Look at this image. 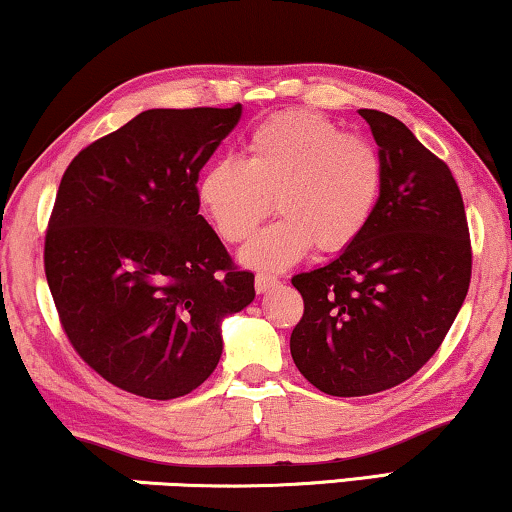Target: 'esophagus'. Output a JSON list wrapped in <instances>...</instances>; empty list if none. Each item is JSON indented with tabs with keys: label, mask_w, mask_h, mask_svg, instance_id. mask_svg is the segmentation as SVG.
<instances>
[{
	"label": "esophagus",
	"mask_w": 512,
	"mask_h": 512,
	"mask_svg": "<svg viewBox=\"0 0 512 512\" xmlns=\"http://www.w3.org/2000/svg\"><path fill=\"white\" fill-rule=\"evenodd\" d=\"M254 284H256V291L258 293H265V291H270V289H275V286L279 284L277 282V277H272V275H256V279H254Z\"/></svg>",
	"instance_id": "esophagus-1"
}]
</instances>
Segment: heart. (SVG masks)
I'll return each instance as SVG.
<instances>
[{
  "mask_svg": "<svg viewBox=\"0 0 512 512\" xmlns=\"http://www.w3.org/2000/svg\"><path fill=\"white\" fill-rule=\"evenodd\" d=\"M382 191L375 146L314 111H284L256 125L244 160L219 158L198 179V200L221 240L244 242L270 214L282 219L242 249V263L279 272L310 254L347 249L373 219Z\"/></svg>",
  "mask_w": 512,
  "mask_h": 512,
  "instance_id": "heart-1",
  "label": "heart"
}]
</instances>
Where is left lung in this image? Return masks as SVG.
<instances>
[{
	"mask_svg": "<svg viewBox=\"0 0 512 512\" xmlns=\"http://www.w3.org/2000/svg\"><path fill=\"white\" fill-rule=\"evenodd\" d=\"M380 146L382 191L368 228L324 268L291 279L303 319L291 333L300 373L331 396H368L436 354L471 284L459 186L398 118L359 109Z\"/></svg>",
	"mask_w": 512,
	"mask_h": 512,
	"instance_id": "obj_1",
	"label": "left lung"
}]
</instances>
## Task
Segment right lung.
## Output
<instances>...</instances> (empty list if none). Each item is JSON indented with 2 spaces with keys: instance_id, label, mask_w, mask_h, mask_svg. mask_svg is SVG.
<instances>
[{
  "instance_id": "1",
  "label": "right lung",
  "mask_w": 512,
  "mask_h": 512,
  "mask_svg": "<svg viewBox=\"0 0 512 512\" xmlns=\"http://www.w3.org/2000/svg\"><path fill=\"white\" fill-rule=\"evenodd\" d=\"M242 116L149 109L86 146L60 181L44 265L83 361L130 394H191L223 352L221 321L254 300L198 214V177Z\"/></svg>"
}]
</instances>
